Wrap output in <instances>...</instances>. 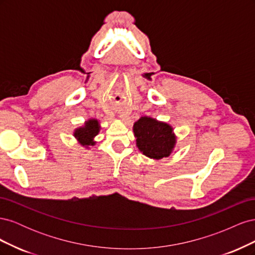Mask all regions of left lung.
Instances as JSON below:
<instances>
[{
    "label": "left lung",
    "instance_id": "left-lung-1",
    "mask_svg": "<svg viewBox=\"0 0 255 255\" xmlns=\"http://www.w3.org/2000/svg\"><path fill=\"white\" fill-rule=\"evenodd\" d=\"M133 132L138 150L154 160L170 156L176 145L173 128L148 116H142L134 123Z\"/></svg>",
    "mask_w": 255,
    "mask_h": 255
}]
</instances>
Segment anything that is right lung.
<instances>
[{
	"mask_svg": "<svg viewBox=\"0 0 255 255\" xmlns=\"http://www.w3.org/2000/svg\"><path fill=\"white\" fill-rule=\"evenodd\" d=\"M100 129H101V126L99 120L90 118L85 121L82 127L76 128L73 130V136L85 149H89V145H95L97 143L95 138L100 133Z\"/></svg>",
	"mask_w": 255,
	"mask_h": 255,
	"instance_id": "1",
	"label": "right lung"
}]
</instances>
